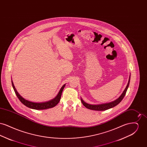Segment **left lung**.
<instances>
[{"label": "left lung", "mask_w": 147, "mask_h": 147, "mask_svg": "<svg viewBox=\"0 0 147 147\" xmlns=\"http://www.w3.org/2000/svg\"><path fill=\"white\" fill-rule=\"evenodd\" d=\"M130 78H131V76H129V80H128V84L126 86L125 89L124 90V91H123V92L120 95V96L119 98H117L116 100H115V101L110 102H108V103H105V104H98V105H92V104H89L88 103H86L81 98V101H82V104L87 109L92 110H96V111H105V110L110 109L111 108H112V107L116 106V105L119 104V103L122 100V99L125 97L127 90L128 89L129 84Z\"/></svg>", "instance_id": "1"}]
</instances>
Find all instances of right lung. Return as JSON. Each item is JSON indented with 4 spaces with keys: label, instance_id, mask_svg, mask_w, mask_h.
Returning a JSON list of instances; mask_svg holds the SVG:
<instances>
[{
    "label": "right lung",
    "instance_id": "obj_1",
    "mask_svg": "<svg viewBox=\"0 0 147 147\" xmlns=\"http://www.w3.org/2000/svg\"><path fill=\"white\" fill-rule=\"evenodd\" d=\"M11 83H12V85H13V88L14 89V91H15L17 97L19 99V100L24 105L27 106L28 108H30L32 109H35V110H45V109L52 108V107L56 106V105L58 104V102H59V101L61 100V95H62L63 89L64 88V87L65 86V84L63 85V86H62V88H61L59 91L58 92L57 95L54 98H53L49 101H46V102H35L30 101L28 100L22 98L19 94V93L16 90L12 80H11Z\"/></svg>",
    "mask_w": 147,
    "mask_h": 147
}]
</instances>
